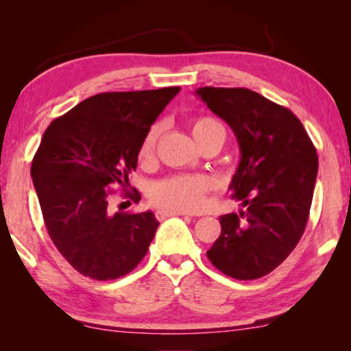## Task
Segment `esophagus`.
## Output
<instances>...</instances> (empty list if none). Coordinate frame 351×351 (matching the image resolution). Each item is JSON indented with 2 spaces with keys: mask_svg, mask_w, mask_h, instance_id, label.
Listing matches in <instances>:
<instances>
[{
  "mask_svg": "<svg viewBox=\"0 0 351 351\" xmlns=\"http://www.w3.org/2000/svg\"><path fill=\"white\" fill-rule=\"evenodd\" d=\"M175 215H187V213L180 212V210H170V209H159L156 212V218L158 219H165V218L175 217Z\"/></svg>",
  "mask_w": 351,
  "mask_h": 351,
  "instance_id": "1",
  "label": "esophagus"
}]
</instances>
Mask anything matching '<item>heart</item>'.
<instances>
[{"mask_svg":"<svg viewBox=\"0 0 351 351\" xmlns=\"http://www.w3.org/2000/svg\"><path fill=\"white\" fill-rule=\"evenodd\" d=\"M221 127L212 117H199L192 123V134L195 141L210 132L213 128ZM161 133V127L154 125L145 134L139 148L141 161H150L156 148V141ZM215 182L206 175H175L154 184L150 190V201L153 204L164 209L180 212H197L206 203V195L213 189Z\"/></svg>","mask_w":351,"mask_h":351,"instance_id":"1","label":"heart"}]
</instances>
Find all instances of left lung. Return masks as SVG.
<instances>
[{
	"label": "left lung",
	"instance_id": "8db88e82",
	"mask_svg": "<svg viewBox=\"0 0 351 351\" xmlns=\"http://www.w3.org/2000/svg\"><path fill=\"white\" fill-rule=\"evenodd\" d=\"M197 96L232 128L240 164L230 182L245 209L219 217L221 234L207 251L210 263L237 280L274 271L304 235L317 153L293 111L246 88H198Z\"/></svg>",
	"mask_w": 351,
	"mask_h": 351
}]
</instances>
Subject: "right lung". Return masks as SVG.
Returning <instances> with one entry per match:
<instances>
[{"label": "right lung", "mask_w": 351, "mask_h": 351, "mask_svg": "<svg viewBox=\"0 0 351 351\" xmlns=\"http://www.w3.org/2000/svg\"><path fill=\"white\" fill-rule=\"evenodd\" d=\"M180 90L100 93L46 128L31 167L34 187L51 240L85 277L114 280L145 257L159 221L150 210L112 212L111 187L125 189L142 141ZM125 197L141 199L138 190Z\"/></svg>", "instance_id": "obj_1"}]
</instances>
